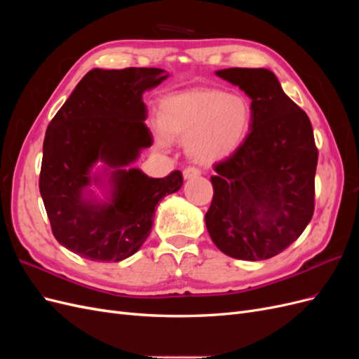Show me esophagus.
Instances as JSON below:
<instances>
[{
	"label": "esophagus",
	"mask_w": 359,
	"mask_h": 359,
	"mask_svg": "<svg viewBox=\"0 0 359 359\" xmlns=\"http://www.w3.org/2000/svg\"><path fill=\"white\" fill-rule=\"evenodd\" d=\"M182 175H184V178H186V180H189V178H194V177H199V175H201V170H199V168L189 166V168L184 169Z\"/></svg>",
	"instance_id": "obj_1"
}]
</instances>
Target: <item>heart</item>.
Masks as SVG:
<instances>
[{
	"instance_id": "1",
	"label": "heart",
	"mask_w": 359,
	"mask_h": 359,
	"mask_svg": "<svg viewBox=\"0 0 359 359\" xmlns=\"http://www.w3.org/2000/svg\"><path fill=\"white\" fill-rule=\"evenodd\" d=\"M158 126L170 137L186 139L187 154L214 165L240 148L252 127V106L243 94L196 90L169 95L158 106ZM163 145L168 144L160 136Z\"/></svg>"
}]
</instances>
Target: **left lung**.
<instances>
[{"instance_id":"8db88e82","label":"left lung","mask_w":359,"mask_h":359,"mask_svg":"<svg viewBox=\"0 0 359 359\" xmlns=\"http://www.w3.org/2000/svg\"><path fill=\"white\" fill-rule=\"evenodd\" d=\"M217 76L252 99V127L244 144L214 165L206 229L227 256L274 257L298 240L314 212L313 127L273 72L233 67Z\"/></svg>"}]
</instances>
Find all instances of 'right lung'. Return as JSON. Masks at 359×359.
<instances>
[{"label": "right lung", "instance_id": "right-lung-1", "mask_svg": "<svg viewBox=\"0 0 359 359\" xmlns=\"http://www.w3.org/2000/svg\"><path fill=\"white\" fill-rule=\"evenodd\" d=\"M168 76L161 69H94L49 123L39 187L52 233L70 252L95 262H119L135 255L151 232L158 201L181 189L180 170L149 178L135 168L119 169L153 145L142 94ZM97 159L117 168L111 204H93L81 196Z\"/></svg>", "mask_w": 359, "mask_h": 359}]
</instances>
